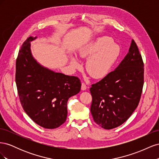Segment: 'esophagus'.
I'll return each instance as SVG.
<instances>
[{
  "label": "esophagus",
  "instance_id": "34e87169",
  "mask_svg": "<svg viewBox=\"0 0 159 159\" xmlns=\"http://www.w3.org/2000/svg\"><path fill=\"white\" fill-rule=\"evenodd\" d=\"M81 90H83V91H84V90H85L86 89H87V86H86V85H85L84 83L81 84Z\"/></svg>",
  "mask_w": 159,
  "mask_h": 159
}]
</instances>
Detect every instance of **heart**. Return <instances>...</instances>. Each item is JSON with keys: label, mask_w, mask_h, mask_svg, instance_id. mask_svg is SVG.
<instances>
[{"label": "heart", "mask_w": 159, "mask_h": 159, "mask_svg": "<svg viewBox=\"0 0 159 159\" xmlns=\"http://www.w3.org/2000/svg\"><path fill=\"white\" fill-rule=\"evenodd\" d=\"M120 54V48L113 42L111 38L102 36L86 43L79 50L81 57L88 58L86 70L95 79L106 77L111 71ZM70 62L74 69L81 67L80 61L75 56H71Z\"/></svg>", "instance_id": "heart-1"}]
</instances>
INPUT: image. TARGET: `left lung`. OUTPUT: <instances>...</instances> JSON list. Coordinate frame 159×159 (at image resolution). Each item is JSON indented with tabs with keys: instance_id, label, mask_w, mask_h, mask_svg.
<instances>
[{
	"instance_id": "left-lung-1",
	"label": "left lung",
	"mask_w": 159,
	"mask_h": 159,
	"mask_svg": "<svg viewBox=\"0 0 159 159\" xmlns=\"http://www.w3.org/2000/svg\"><path fill=\"white\" fill-rule=\"evenodd\" d=\"M144 84V64L133 40L129 52L114 71L90 88L91 113L105 129L122 125L137 107Z\"/></svg>"
}]
</instances>
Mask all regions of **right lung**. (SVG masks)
I'll list each match as a JSON object with an SVG mask.
<instances>
[{
  "mask_svg": "<svg viewBox=\"0 0 159 159\" xmlns=\"http://www.w3.org/2000/svg\"><path fill=\"white\" fill-rule=\"evenodd\" d=\"M29 37L19 50L16 84L22 106L33 121L45 129H56L66 120L68 99L78 93V78L57 73L40 65L33 57Z\"/></svg>",
  "mask_w": 159,
  "mask_h": 159,
  "instance_id": "right-lung-1",
  "label": "right lung"
}]
</instances>
